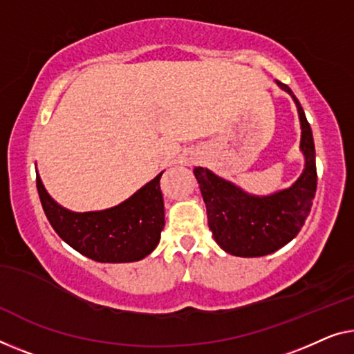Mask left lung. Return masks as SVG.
I'll return each mask as SVG.
<instances>
[{"instance_id": "1", "label": "left lung", "mask_w": 354, "mask_h": 354, "mask_svg": "<svg viewBox=\"0 0 354 354\" xmlns=\"http://www.w3.org/2000/svg\"><path fill=\"white\" fill-rule=\"evenodd\" d=\"M278 86L294 98L302 125L300 147L305 154V170L292 187L268 197H254L209 170L194 168L216 243L234 256H266L289 243L299 234L313 205L318 176L312 129L291 88L279 81Z\"/></svg>"}]
</instances>
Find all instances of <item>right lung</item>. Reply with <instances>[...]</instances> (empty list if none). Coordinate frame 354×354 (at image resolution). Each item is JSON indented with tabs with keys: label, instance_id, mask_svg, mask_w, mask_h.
Returning a JSON list of instances; mask_svg holds the SVG:
<instances>
[{
	"label": "right lung",
	"instance_id": "right-lung-1",
	"mask_svg": "<svg viewBox=\"0 0 354 354\" xmlns=\"http://www.w3.org/2000/svg\"><path fill=\"white\" fill-rule=\"evenodd\" d=\"M156 176L118 207L71 213L49 197L36 175L42 209L54 230L77 252L97 262H133L146 257L160 240L165 225L163 197Z\"/></svg>",
	"mask_w": 354,
	"mask_h": 354
}]
</instances>
